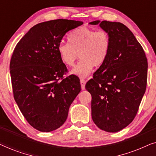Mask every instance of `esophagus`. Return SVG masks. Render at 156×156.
Returning a JSON list of instances; mask_svg holds the SVG:
<instances>
[{
  "instance_id": "34e87169",
  "label": "esophagus",
  "mask_w": 156,
  "mask_h": 156,
  "mask_svg": "<svg viewBox=\"0 0 156 156\" xmlns=\"http://www.w3.org/2000/svg\"><path fill=\"white\" fill-rule=\"evenodd\" d=\"M80 82H81V87H82V90H84L85 84H86V81H85L84 79H81Z\"/></svg>"
}]
</instances>
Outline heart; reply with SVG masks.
<instances>
[{"label":"heart","instance_id":"b5f03b06","mask_svg":"<svg viewBox=\"0 0 156 156\" xmlns=\"http://www.w3.org/2000/svg\"><path fill=\"white\" fill-rule=\"evenodd\" d=\"M67 40L69 44H59L57 51L62 62L67 67H73L80 56L81 60L72 74L80 77L88 76L94 66L100 67L103 65L109 54L111 40L105 30L82 27L70 33Z\"/></svg>","mask_w":156,"mask_h":156}]
</instances>
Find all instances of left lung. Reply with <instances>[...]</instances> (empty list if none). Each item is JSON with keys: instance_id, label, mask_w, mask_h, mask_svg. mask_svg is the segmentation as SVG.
I'll list each match as a JSON object with an SVG mask.
<instances>
[{"instance_id": "obj_1", "label": "left lung", "mask_w": 156, "mask_h": 156, "mask_svg": "<svg viewBox=\"0 0 156 156\" xmlns=\"http://www.w3.org/2000/svg\"><path fill=\"white\" fill-rule=\"evenodd\" d=\"M109 35L108 56L87 82L91 95V116L100 129L118 132L135 118L146 91L148 62L142 46L119 22L95 20Z\"/></svg>"}]
</instances>
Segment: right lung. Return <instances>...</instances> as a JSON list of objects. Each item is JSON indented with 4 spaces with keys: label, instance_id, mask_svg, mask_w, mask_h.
<instances>
[{
    "label": "right lung",
    "instance_id": "right-lung-1",
    "mask_svg": "<svg viewBox=\"0 0 156 156\" xmlns=\"http://www.w3.org/2000/svg\"><path fill=\"white\" fill-rule=\"evenodd\" d=\"M82 24L66 19L38 23L12 52L10 72L14 99L29 124L38 131L60 127L80 92V79L73 74L64 76L67 68L57 48L66 33Z\"/></svg>",
    "mask_w": 156,
    "mask_h": 156
}]
</instances>
